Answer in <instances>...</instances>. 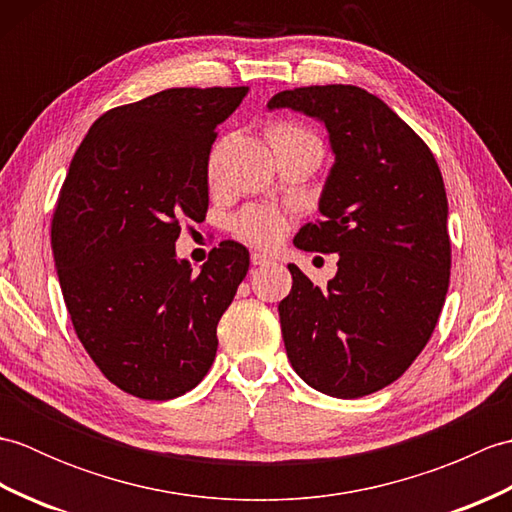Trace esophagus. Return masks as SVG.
Masks as SVG:
<instances>
[{
    "label": "esophagus",
    "mask_w": 512,
    "mask_h": 512,
    "mask_svg": "<svg viewBox=\"0 0 512 512\" xmlns=\"http://www.w3.org/2000/svg\"><path fill=\"white\" fill-rule=\"evenodd\" d=\"M268 262H273V257L262 253V250H253V253H250V264L253 266H264Z\"/></svg>",
    "instance_id": "esophagus-1"
}]
</instances>
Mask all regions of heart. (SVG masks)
<instances>
[{
  "mask_svg": "<svg viewBox=\"0 0 512 512\" xmlns=\"http://www.w3.org/2000/svg\"><path fill=\"white\" fill-rule=\"evenodd\" d=\"M270 143H281L290 138H314L308 129L295 123H277L270 127ZM233 233L248 244L273 246L286 233V217L273 206H248L233 220Z\"/></svg>",
  "mask_w": 512,
  "mask_h": 512,
  "instance_id": "b5f03b06",
  "label": "heart"
}]
</instances>
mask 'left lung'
Listing matches in <instances>:
<instances>
[{"mask_svg":"<svg viewBox=\"0 0 512 512\" xmlns=\"http://www.w3.org/2000/svg\"><path fill=\"white\" fill-rule=\"evenodd\" d=\"M279 107L321 121L334 154L323 220L303 226L295 246L339 253L328 288L288 264L284 345L310 387L361 398L405 374L436 330L451 277L442 173L424 140L356 85L284 90L268 101Z\"/></svg>","mask_w":512,"mask_h":512,"instance_id":"1","label":"left lung"}]
</instances>
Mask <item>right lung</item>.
Returning a JSON list of instances; mask_svg holds the SVG:
<instances>
[{"label": "right lung", "instance_id": "add662e5", "mask_svg": "<svg viewBox=\"0 0 512 512\" xmlns=\"http://www.w3.org/2000/svg\"><path fill=\"white\" fill-rule=\"evenodd\" d=\"M248 88H171L114 107L81 140L52 217V255L74 332L127 394L171 400L209 372L217 323L248 273L222 242L200 273L176 257L184 220L209 209L215 127Z\"/></svg>", "mask_w": 512, "mask_h": 512}]
</instances>
